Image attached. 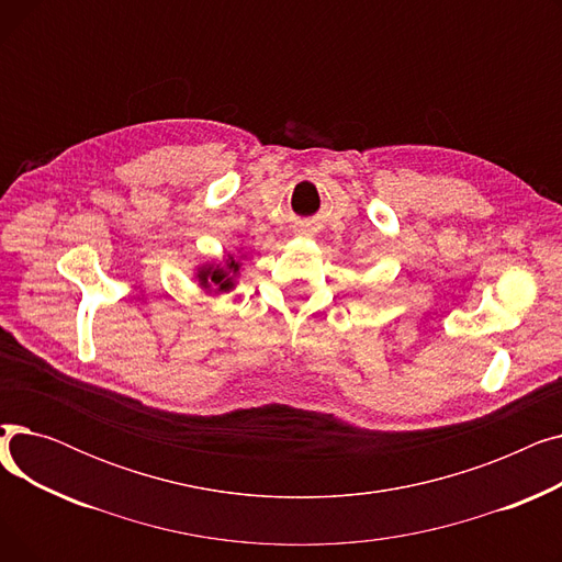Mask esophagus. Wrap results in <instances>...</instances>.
Wrapping results in <instances>:
<instances>
[{
	"mask_svg": "<svg viewBox=\"0 0 562 562\" xmlns=\"http://www.w3.org/2000/svg\"><path fill=\"white\" fill-rule=\"evenodd\" d=\"M301 234H307V229H301ZM310 236V234H307Z\"/></svg>",
	"mask_w": 562,
	"mask_h": 562,
	"instance_id": "obj_1",
	"label": "esophagus"
}]
</instances>
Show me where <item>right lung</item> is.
Instances as JSON below:
<instances>
[{
    "label": "right lung",
    "instance_id": "obj_1",
    "mask_svg": "<svg viewBox=\"0 0 562 562\" xmlns=\"http://www.w3.org/2000/svg\"><path fill=\"white\" fill-rule=\"evenodd\" d=\"M246 259V255H241ZM241 271V261L234 255H227L223 261H206L198 266L195 280L206 293H227L236 286V278H239Z\"/></svg>",
    "mask_w": 562,
    "mask_h": 562
}]
</instances>
